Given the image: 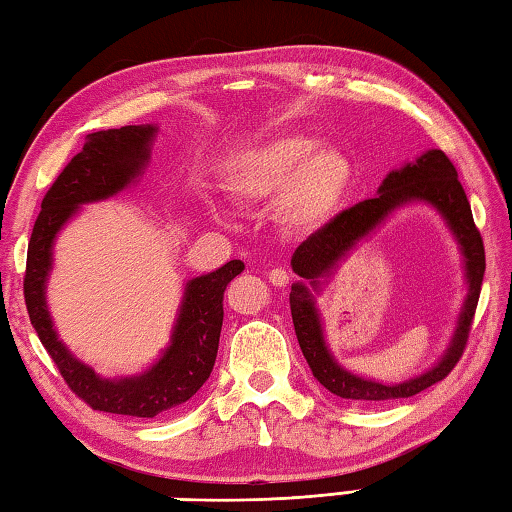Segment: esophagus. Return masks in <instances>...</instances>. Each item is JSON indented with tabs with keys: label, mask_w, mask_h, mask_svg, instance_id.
Returning <instances> with one entry per match:
<instances>
[{
	"label": "esophagus",
	"mask_w": 512,
	"mask_h": 512,
	"mask_svg": "<svg viewBox=\"0 0 512 512\" xmlns=\"http://www.w3.org/2000/svg\"><path fill=\"white\" fill-rule=\"evenodd\" d=\"M268 282H271L273 286H286L288 273L284 271V268H271V271H268Z\"/></svg>",
	"instance_id": "obj_1"
}]
</instances>
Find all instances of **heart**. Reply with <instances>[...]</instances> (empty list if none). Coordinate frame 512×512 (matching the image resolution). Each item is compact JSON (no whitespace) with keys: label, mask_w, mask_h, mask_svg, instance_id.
Instances as JSON below:
<instances>
[{"label":"heart","mask_w":512,"mask_h":512,"mask_svg":"<svg viewBox=\"0 0 512 512\" xmlns=\"http://www.w3.org/2000/svg\"><path fill=\"white\" fill-rule=\"evenodd\" d=\"M353 181L349 156L318 136L284 134L248 147L226 167V185L244 206L277 199V219L291 232L320 230L336 217Z\"/></svg>","instance_id":"obj_1"}]
</instances>
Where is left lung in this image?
I'll return each instance as SVG.
<instances>
[{
    "label": "left lung",
    "instance_id": "left-lung-1",
    "mask_svg": "<svg viewBox=\"0 0 512 512\" xmlns=\"http://www.w3.org/2000/svg\"><path fill=\"white\" fill-rule=\"evenodd\" d=\"M412 202H425L434 207L453 232L464 257L467 297L451 345L434 368L403 384H378L373 379L353 375L332 356L323 338V323L314 304V295L319 294L321 284L362 238L382 225L389 214ZM291 266L293 273L300 275V280L291 286V297H288L293 327L315 380L331 394L347 398V401L376 403L410 398L423 392L443 380L457 365L463 347H466L472 318H475L483 271H486V253H483V241L475 219H472L468 197L457 179V170L441 150H427L416 161L389 172L380 183L376 197L340 212L322 230L302 241L293 253Z\"/></svg>",
    "mask_w": 512,
    "mask_h": 512
}]
</instances>
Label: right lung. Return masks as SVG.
Returning a JSON list of instances; mask_svg holds the SVG:
<instances>
[{"instance_id": "right-lung-1", "label": "right lung", "mask_w": 512, "mask_h": 512, "mask_svg": "<svg viewBox=\"0 0 512 512\" xmlns=\"http://www.w3.org/2000/svg\"><path fill=\"white\" fill-rule=\"evenodd\" d=\"M156 132V125H127L87 136L82 152L73 156L44 194L31 232L24 275V300L31 324L67 385L98 412L138 418L174 410L190 401L210 378L224 324V291L230 280L244 271V262L230 259L217 271L185 282L170 345L141 374L118 378L96 374L58 338L46 304V282L53 271V246L60 230L82 206L116 197L141 179L150 163Z\"/></svg>"}]
</instances>
